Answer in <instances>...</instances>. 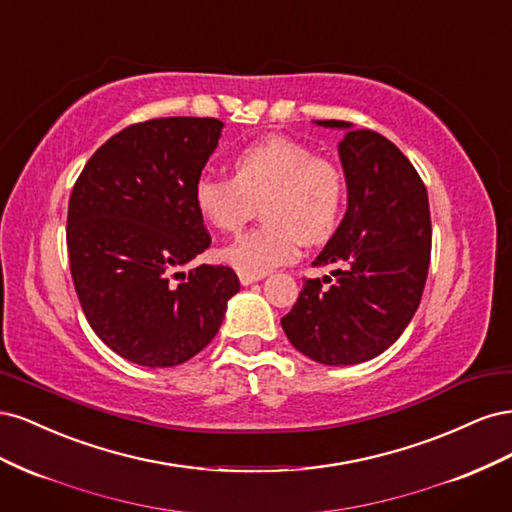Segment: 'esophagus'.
Masks as SVG:
<instances>
[{"instance_id": "esophagus-1", "label": "esophagus", "mask_w": 512, "mask_h": 512, "mask_svg": "<svg viewBox=\"0 0 512 512\" xmlns=\"http://www.w3.org/2000/svg\"><path fill=\"white\" fill-rule=\"evenodd\" d=\"M262 277L265 275H252V273H239V282L243 284V286H250V284H254V282H260Z\"/></svg>"}]
</instances>
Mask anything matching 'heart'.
Listing matches in <instances>:
<instances>
[{
    "label": "heart",
    "instance_id": "heart-1",
    "mask_svg": "<svg viewBox=\"0 0 512 512\" xmlns=\"http://www.w3.org/2000/svg\"><path fill=\"white\" fill-rule=\"evenodd\" d=\"M194 203L220 232H239L260 205L265 224L224 247L220 260L239 273L265 275L294 260L301 241L331 239L342 218L344 177L309 147L269 136L237 153L232 179L200 177Z\"/></svg>",
    "mask_w": 512,
    "mask_h": 512
}]
</instances>
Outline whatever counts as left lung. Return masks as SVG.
I'll use <instances>...</instances> for the list:
<instances>
[{
    "instance_id": "1",
    "label": "left lung",
    "mask_w": 512,
    "mask_h": 512,
    "mask_svg": "<svg viewBox=\"0 0 512 512\" xmlns=\"http://www.w3.org/2000/svg\"><path fill=\"white\" fill-rule=\"evenodd\" d=\"M337 151L348 209L316 267L333 265L337 282L307 280L282 318L290 344L322 365L365 363L393 346L410 324L427 282L431 220L425 183L389 138L348 121Z\"/></svg>"
}]
</instances>
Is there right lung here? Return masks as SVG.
Instances as JSON below:
<instances>
[{
	"label": "right lung",
	"instance_id": "1",
	"mask_svg": "<svg viewBox=\"0 0 512 512\" xmlns=\"http://www.w3.org/2000/svg\"><path fill=\"white\" fill-rule=\"evenodd\" d=\"M222 128L213 117L134 123L108 138L72 188L66 241L76 294L94 333L136 365L192 359L239 292L230 267L179 271L211 243L194 185Z\"/></svg>",
	"mask_w": 512,
	"mask_h": 512
}]
</instances>
